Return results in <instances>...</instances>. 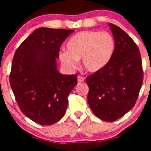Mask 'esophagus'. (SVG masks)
Listing matches in <instances>:
<instances>
[{
	"label": "esophagus",
	"instance_id": "1",
	"mask_svg": "<svg viewBox=\"0 0 151 151\" xmlns=\"http://www.w3.org/2000/svg\"><path fill=\"white\" fill-rule=\"evenodd\" d=\"M84 81H85V78L83 77H81V76H78V77H77V82H78L79 83H83Z\"/></svg>",
	"mask_w": 151,
	"mask_h": 151
}]
</instances>
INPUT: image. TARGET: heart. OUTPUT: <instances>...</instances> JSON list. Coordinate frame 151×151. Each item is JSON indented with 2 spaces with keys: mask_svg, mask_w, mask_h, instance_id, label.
Returning a JSON list of instances; mask_svg holds the SVG:
<instances>
[{
  "mask_svg": "<svg viewBox=\"0 0 151 151\" xmlns=\"http://www.w3.org/2000/svg\"><path fill=\"white\" fill-rule=\"evenodd\" d=\"M67 51L60 52L59 58L63 66L74 70L77 60L87 71L96 72L112 59L115 49V38L109 32L84 30L74 35L66 44Z\"/></svg>",
  "mask_w": 151,
  "mask_h": 151,
  "instance_id": "heart-1",
  "label": "heart"
}]
</instances>
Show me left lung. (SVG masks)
<instances>
[{
    "label": "left lung",
    "mask_w": 151,
    "mask_h": 151,
    "mask_svg": "<svg viewBox=\"0 0 151 151\" xmlns=\"http://www.w3.org/2000/svg\"><path fill=\"white\" fill-rule=\"evenodd\" d=\"M115 41L109 63L88 76V101L101 120L112 122L135 105L143 82L140 52L133 39L117 25L109 24Z\"/></svg>",
    "instance_id": "left-lung-1"
}]
</instances>
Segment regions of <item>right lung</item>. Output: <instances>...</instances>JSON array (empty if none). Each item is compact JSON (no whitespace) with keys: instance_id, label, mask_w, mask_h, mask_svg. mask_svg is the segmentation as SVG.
<instances>
[{"instance_id":"add662e5","label":"right lung","mask_w":151,"mask_h":151,"mask_svg":"<svg viewBox=\"0 0 151 151\" xmlns=\"http://www.w3.org/2000/svg\"><path fill=\"white\" fill-rule=\"evenodd\" d=\"M72 32L37 28L15 52L11 88L20 110L35 123L50 126L66 113L68 94L77 85V75L60 74L56 61L62 43Z\"/></svg>"}]
</instances>
